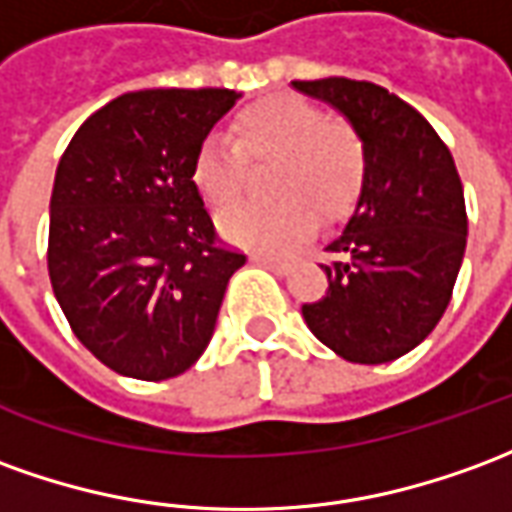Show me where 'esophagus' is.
I'll return each instance as SVG.
<instances>
[{"mask_svg": "<svg viewBox=\"0 0 512 512\" xmlns=\"http://www.w3.org/2000/svg\"><path fill=\"white\" fill-rule=\"evenodd\" d=\"M249 260H252V263H260V266L271 268V271H277V274H285V271L291 268L288 260H282V257H274V255H263V252H252Z\"/></svg>", "mask_w": 512, "mask_h": 512, "instance_id": "1", "label": "esophagus"}]
</instances>
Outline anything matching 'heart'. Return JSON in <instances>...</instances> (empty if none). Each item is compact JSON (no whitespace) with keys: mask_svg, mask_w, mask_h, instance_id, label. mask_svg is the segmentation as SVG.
<instances>
[{"mask_svg":"<svg viewBox=\"0 0 512 512\" xmlns=\"http://www.w3.org/2000/svg\"><path fill=\"white\" fill-rule=\"evenodd\" d=\"M274 163L263 202H244L219 219L241 246L282 249L321 221L352 213L368 180V146L352 121L327 116L299 96H266L241 107L230 138L210 132L191 157V185L207 205H232L246 185V163Z\"/></svg>","mask_w":512,"mask_h":512,"instance_id":"heart-1","label":"heart"}]
</instances>
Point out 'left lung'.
Returning <instances> with one entry per match:
<instances>
[{"label":"left lung","instance_id":"obj_1","mask_svg":"<svg viewBox=\"0 0 512 512\" xmlns=\"http://www.w3.org/2000/svg\"><path fill=\"white\" fill-rule=\"evenodd\" d=\"M363 132L368 180L327 246V293L302 305L307 327L349 363H388L424 341L452 299L468 235L455 160L416 107L366 80H296Z\"/></svg>","mask_w":512,"mask_h":512}]
</instances>
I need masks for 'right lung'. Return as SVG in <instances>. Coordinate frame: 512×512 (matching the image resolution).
I'll return each mask as SVG.
<instances>
[{
  "label": "right lung",
  "instance_id": "add662e5",
  "mask_svg": "<svg viewBox=\"0 0 512 512\" xmlns=\"http://www.w3.org/2000/svg\"><path fill=\"white\" fill-rule=\"evenodd\" d=\"M230 88L132 91L82 121L57 163L49 280L71 332L107 368L160 382L194 366L244 252L219 238L191 157Z\"/></svg>",
  "mask_w": 512,
  "mask_h": 512
}]
</instances>
